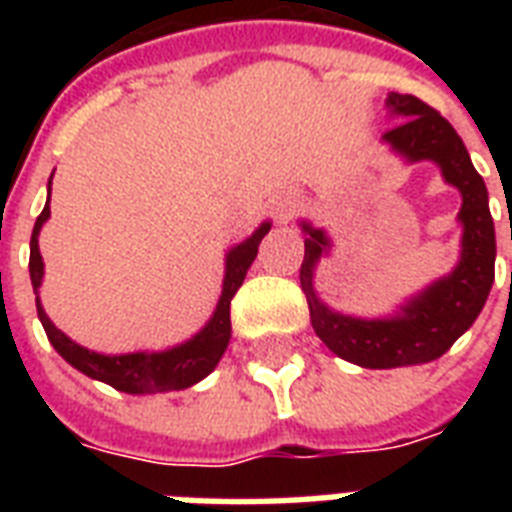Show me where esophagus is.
Wrapping results in <instances>:
<instances>
[{"instance_id":"esophagus-1","label":"esophagus","mask_w":512,"mask_h":512,"mask_svg":"<svg viewBox=\"0 0 512 512\" xmlns=\"http://www.w3.org/2000/svg\"><path fill=\"white\" fill-rule=\"evenodd\" d=\"M271 209H273V217H276V223L287 225V223H292L297 215H300L303 201H300V196H297V193L287 191V193H279V196L271 201Z\"/></svg>"}]
</instances>
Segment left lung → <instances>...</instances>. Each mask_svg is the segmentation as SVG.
<instances>
[{"label":"left lung","instance_id":"obj_1","mask_svg":"<svg viewBox=\"0 0 512 512\" xmlns=\"http://www.w3.org/2000/svg\"><path fill=\"white\" fill-rule=\"evenodd\" d=\"M393 127L385 130L382 143L406 164L433 162L446 183L462 196L460 260L441 279L398 305L393 316L361 319L332 311L319 297L313 279L321 257L329 255L332 239L324 228L300 223L305 233V257L300 265V287L311 308L313 332L335 356L364 369H396L436 361L460 340L478 313L494 284V220L489 212V193L478 175L462 138L444 116L414 95L388 92L385 98Z\"/></svg>","mask_w":512,"mask_h":512}]
</instances>
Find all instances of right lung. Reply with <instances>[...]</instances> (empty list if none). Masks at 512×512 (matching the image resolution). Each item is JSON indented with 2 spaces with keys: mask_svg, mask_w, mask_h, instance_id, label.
I'll return each mask as SVG.
<instances>
[{
  "mask_svg": "<svg viewBox=\"0 0 512 512\" xmlns=\"http://www.w3.org/2000/svg\"><path fill=\"white\" fill-rule=\"evenodd\" d=\"M50 183H47V204H44L42 215L36 217L34 233H31V257H28V273H31V287L36 292V313L42 321L47 340L52 342V348L58 350L60 356L66 358L68 364L79 369L82 374L92 377V380L106 382L111 388L122 390V393H132V396H148V393H170V390H185L201 382L217 361L223 358L228 340H231V300L244 284L249 265L255 263L257 247L268 231L271 223L265 220L247 236L239 241L236 247L228 249L225 255V276H223V292L215 305V313L209 316V321L188 337L180 345L164 350H135V353H98L74 342L68 335H63L42 308L39 300V287L44 279V260L39 255V231L50 217Z\"/></svg>",
  "mask_w": 512,
  "mask_h": 512,
  "instance_id": "1",
  "label": "right lung"
}]
</instances>
